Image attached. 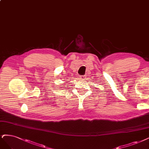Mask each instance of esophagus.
Listing matches in <instances>:
<instances>
[{
	"label": "esophagus",
	"instance_id": "34e87169",
	"mask_svg": "<svg viewBox=\"0 0 149 149\" xmlns=\"http://www.w3.org/2000/svg\"><path fill=\"white\" fill-rule=\"evenodd\" d=\"M79 79H80L84 80V79H85V78H86V76H84V75H81V76H79Z\"/></svg>",
	"mask_w": 149,
	"mask_h": 149
}]
</instances>
